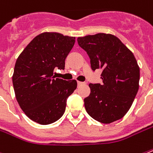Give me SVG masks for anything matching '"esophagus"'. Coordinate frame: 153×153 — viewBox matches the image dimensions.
Segmentation results:
<instances>
[{
    "instance_id": "1",
    "label": "esophagus",
    "mask_w": 153,
    "mask_h": 153,
    "mask_svg": "<svg viewBox=\"0 0 153 153\" xmlns=\"http://www.w3.org/2000/svg\"><path fill=\"white\" fill-rule=\"evenodd\" d=\"M77 83H78V85H83L84 84V82H79V81H78V82H77Z\"/></svg>"
}]
</instances>
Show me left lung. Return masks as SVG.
Here are the masks:
<instances>
[{
    "instance_id": "obj_1",
    "label": "left lung",
    "mask_w": 153,
    "mask_h": 153,
    "mask_svg": "<svg viewBox=\"0 0 153 153\" xmlns=\"http://www.w3.org/2000/svg\"><path fill=\"white\" fill-rule=\"evenodd\" d=\"M77 40L90 58L92 70H102V84L88 85L91 92L84 99L86 112L103 124L122 118L138 90L139 67L134 54L111 34L98 33Z\"/></svg>"
}]
</instances>
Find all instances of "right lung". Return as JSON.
<instances>
[{
	"label": "right lung",
	"mask_w": 153,
	"mask_h": 153,
	"mask_svg": "<svg viewBox=\"0 0 153 153\" xmlns=\"http://www.w3.org/2000/svg\"><path fill=\"white\" fill-rule=\"evenodd\" d=\"M74 37L57 33L36 36L18 57L12 76L15 97L23 112L39 124L59 120L67 100L77 88L75 80L55 79V68L65 69Z\"/></svg>",
	"instance_id": "obj_1"
}]
</instances>
